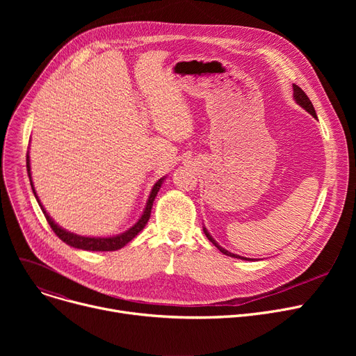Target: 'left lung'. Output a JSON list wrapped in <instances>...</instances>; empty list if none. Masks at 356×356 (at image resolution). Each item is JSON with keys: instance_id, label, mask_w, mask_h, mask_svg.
Segmentation results:
<instances>
[{"instance_id": "left-lung-1", "label": "left lung", "mask_w": 356, "mask_h": 356, "mask_svg": "<svg viewBox=\"0 0 356 356\" xmlns=\"http://www.w3.org/2000/svg\"><path fill=\"white\" fill-rule=\"evenodd\" d=\"M293 98H294V101L300 105L302 108H305L310 115H313L314 118H317L316 117V111H314V108H313V104L310 102V99L307 98V95L306 93L303 92V89L302 88H298L297 85H293ZM203 232H204V235L208 236V239L212 242V244L222 252V254H225V255H228V257H232V258H241V259H245V261H252L251 258H245V257H241V255H236V254H232V252H229V251H227L225 248H222L218 242L211 236V234L207 231V228H203Z\"/></svg>"}]
</instances>
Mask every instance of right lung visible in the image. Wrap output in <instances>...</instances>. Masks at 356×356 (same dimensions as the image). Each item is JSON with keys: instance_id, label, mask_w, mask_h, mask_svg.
<instances>
[{"instance_id": "obj_1", "label": "right lung", "mask_w": 356, "mask_h": 356, "mask_svg": "<svg viewBox=\"0 0 356 356\" xmlns=\"http://www.w3.org/2000/svg\"><path fill=\"white\" fill-rule=\"evenodd\" d=\"M27 173H29V177H30V184H31V189H33V193L37 199V202H39L40 208L49 222L50 228L53 229V232L58 235L63 242H66L67 245L73 247V248H79V250H85V251H117L120 248H122L124 245H127L128 242L131 239H134L138 232H141L144 229V227L147 225V222L149 219V213H152V208H153V202L157 196V192L160 191L161 184L164 181V177H161L160 180L156 181V184L153 186L152 189V193H149L148 196V200H147V204H145V209L141 215V218L134 223L133 227H131L128 231L122 232V234H118V235H114V236H104V238H99V236H82V235H76L73 232H69L66 229H63L62 227H59L58 223H56L50 216L49 213L46 212V209L43 208L42 202L39 200V196L35 195V191H34V186H33V180H31V173H30V157L27 154Z\"/></svg>"}]
</instances>
